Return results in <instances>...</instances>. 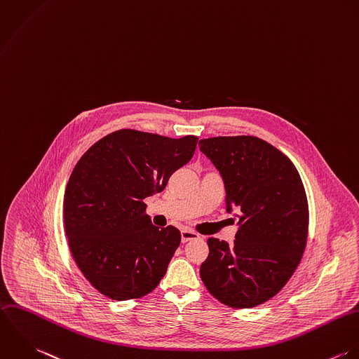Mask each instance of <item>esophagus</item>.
<instances>
[{
  "mask_svg": "<svg viewBox=\"0 0 359 359\" xmlns=\"http://www.w3.org/2000/svg\"><path fill=\"white\" fill-rule=\"evenodd\" d=\"M199 234H196V233H194V231H191V230H184L182 233H181V239H182V242L185 243V242H189V241H194V239H199Z\"/></svg>",
  "mask_w": 359,
  "mask_h": 359,
  "instance_id": "34e87169",
  "label": "esophagus"
}]
</instances>
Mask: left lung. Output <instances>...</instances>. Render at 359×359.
Wrapping results in <instances>:
<instances>
[{
  "mask_svg": "<svg viewBox=\"0 0 359 359\" xmlns=\"http://www.w3.org/2000/svg\"><path fill=\"white\" fill-rule=\"evenodd\" d=\"M201 151L219 170L227 212H236L233 245L208 239L201 277L209 292L233 308L274 297L301 262L308 237V201L292 161L256 136L202 139Z\"/></svg>",
  "mask_w": 359,
  "mask_h": 359,
  "instance_id": "8db88e82",
  "label": "left lung"
}]
</instances>
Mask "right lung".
<instances>
[{"instance_id":"add662e5","label":"right lung","mask_w":359,"mask_h":359,"mask_svg":"<svg viewBox=\"0 0 359 359\" xmlns=\"http://www.w3.org/2000/svg\"><path fill=\"white\" fill-rule=\"evenodd\" d=\"M196 143L192 135L171 139L120 129L76 163L64 195L65 233L82 274L103 295L140 298L164 277L181 233L153 226L143 199L165 188Z\"/></svg>"}]
</instances>
